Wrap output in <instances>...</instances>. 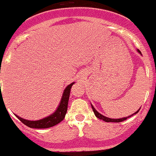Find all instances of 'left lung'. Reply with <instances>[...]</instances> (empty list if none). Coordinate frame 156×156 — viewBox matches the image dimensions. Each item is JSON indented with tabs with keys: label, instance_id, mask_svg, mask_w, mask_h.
Returning <instances> with one entry per match:
<instances>
[{
	"label": "left lung",
	"instance_id": "1",
	"mask_svg": "<svg viewBox=\"0 0 156 156\" xmlns=\"http://www.w3.org/2000/svg\"><path fill=\"white\" fill-rule=\"evenodd\" d=\"M137 50V52H138V53H139L140 54H141V52L139 50ZM141 55H142V54H141ZM91 107H92V110H93V111H94V115L96 116V118H98V119L103 120V121H104V122H123V121H125V120L127 119L128 118H130V117L133 116V115H134V114H137V113L139 112L140 109V108L139 110H138L137 111H136V112H135V113H134V114H132V115H129V116L125 117V118H116V119L114 118H114H107V117H106V116H104V115H102V114H101L100 113H98V111H97V110H95V109H94V107L92 106V105H91Z\"/></svg>",
	"mask_w": 156,
	"mask_h": 156
}]
</instances>
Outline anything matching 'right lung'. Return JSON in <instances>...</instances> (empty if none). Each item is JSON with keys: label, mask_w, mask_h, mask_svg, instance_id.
<instances>
[{"label": "right lung", "mask_w": 156, "mask_h": 156, "mask_svg": "<svg viewBox=\"0 0 156 156\" xmlns=\"http://www.w3.org/2000/svg\"><path fill=\"white\" fill-rule=\"evenodd\" d=\"M74 83H75V82H73L65 87L58 108L53 114L49 115V116L42 118V119L37 120V121H30V120L23 119V118L19 117L16 114H15V115L27 126L30 128H34V129H47V128L53 127V126L58 125L62 121H63L65 117V114L67 113L69 94H70L72 86Z\"/></svg>", "instance_id": "right-lung-1"}]
</instances>
